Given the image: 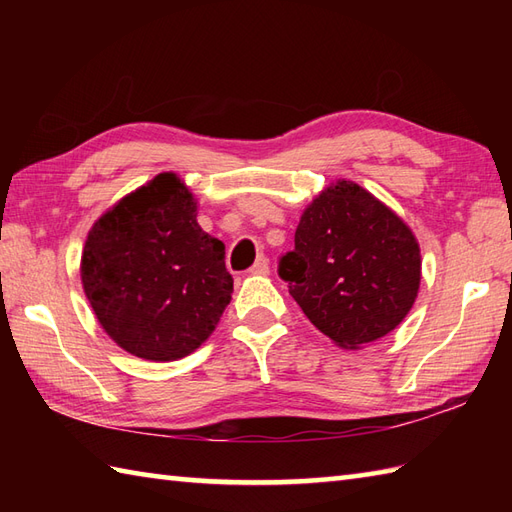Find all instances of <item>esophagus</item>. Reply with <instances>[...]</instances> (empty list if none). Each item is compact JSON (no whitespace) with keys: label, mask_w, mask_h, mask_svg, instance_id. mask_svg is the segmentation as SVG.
I'll list each match as a JSON object with an SVG mask.
<instances>
[{"label":"esophagus","mask_w":512,"mask_h":512,"mask_svg":"<svg viewBox=\"0 0 512 512\" xmlns=\"http://www.w3.org/2000/svg\"><path fill=\"white\" fill-rule=\"evenodd\" d=\"M270 270V266H268V259H266V255H259L257 257V262L250 266V273H255V275H266Z\"/></svg>","instance_id":"obj_1"}]
</instances>
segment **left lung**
I'll list each match as a JSON object with an SVG mask.
<instances>
[{"label": "left lung", "instance_id": "left-lung-1", "mask_svg": "<svg viewBox=\"0 0 512 512\" xmlns=\"http://www.w3.org/2000/svg\"><path fill=\"white\" fill-rule=\"evenodd\" d=\"M409 226L354 182L330 184L301 215L279 277L317 330L356 350L407 317L420 286Z\"/></svg>", "mask_w": 512, "mask_h": 512}]
</instances>
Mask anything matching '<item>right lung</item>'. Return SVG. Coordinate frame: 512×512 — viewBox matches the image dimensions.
I'll return each instance as SVG.
<instances>
[{
  "label": "right lung",
  "mask_w": 512,
  "mask_h": 512,
  "mask_svg": "<svg viewBox=\"0 0 512 512\" xmlns=\"http://www.w3.org/2000/svg\"><path fill=\"white\" fill-rule=\"evenodd\" d=\"M176 173H160L92 226L81 279L103 330L145 361H176L209 339L231 301L224 244L195 220Z\"/></svg>",
  "instance_id": "1"
}]
</instances>
